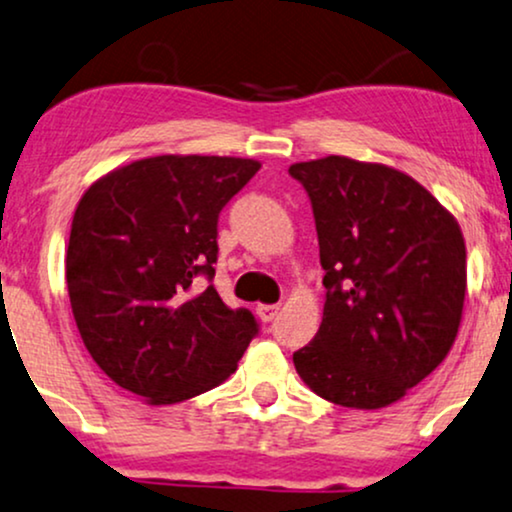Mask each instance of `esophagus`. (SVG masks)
Segmentation results:
<instances>
[{
	"mask_svg": "<svg viewBox=\"0 0 512 512\" xmlns=\"http://www.w3.org/2000/svg\"><path fill=\"white\" fill-rule=\"evenodd\" d=\"M278 312H281V304H260V307H257V316H260L264 323L274 321Z\"/></svg>",
	"mask_w": 512,
	"mask_h": 512,
	"instance_id": "obj_1",
	"label": "esophagus"
}]
</instances>
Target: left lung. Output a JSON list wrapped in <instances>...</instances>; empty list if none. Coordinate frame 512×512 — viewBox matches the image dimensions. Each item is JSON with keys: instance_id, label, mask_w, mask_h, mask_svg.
<instances>
[{"instance_id": "8db88e82", "label": "left lung", "mask_w": 512, "mask_h": 512, "mask_svg": "<svg viewBox=\"0 0 512 512\" xmlns=\"http://www.w3.org/2000/svg\"><path fill=\"white\" fill-rule=\"evenodd\" d=\"M312 203L326 304L293 354L319 397L383 409L442 364L461 326L458 222L409 174L328 155L290 165Z\"/></svg>"}]
</instances>
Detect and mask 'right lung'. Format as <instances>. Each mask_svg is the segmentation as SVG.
<instances>
[{
    "mask_svg": "<svg viewBox=\"0 0 512 512\" xmlns=\"http://www.w3.org/2000/svg\"><path fill=\"white\" fill-rule=\"evenodd\" d=\"M257 160L155 155L84 193L70 229L66 281L84 347L113 383L177 404L236 371L260 323L212 286L219 212Z\"/></svg>",
    "mask_w": 512,
    "mask_h": 512,
    "instance_id": "obj_1",
    "label": "right lung"
}]
</instances>
